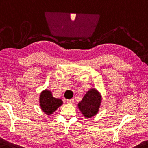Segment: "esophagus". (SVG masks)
<instances>
[{"mask_svg": "<svg viewBox=\"0 0 148 148\" xmlns=\"http://www.w3.org/2000/svg\"><path fill=\"white\" fill-rule=\"evenodd\" d=\"M67 102H68V103H74V99H68V100H67Z\"/></svg>", "mask_w": 148, "mask_h": 148, "instance_id": "esophagus-1", "label": "esophagus"}]
</instances>
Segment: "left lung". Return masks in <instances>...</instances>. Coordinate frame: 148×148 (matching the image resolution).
<instances>
[{
    "instance_id": "1",
    "label": "left lung",
    "mask_w": 148,
    "mask_h": 148,
    "mask_svg": "<svg viewBox=\"0 0 148 148\" xmlns=\"http://www.w3.org/2000/svg\"><path fill=\"white\" fill-rule=\"evenodd\" d=\"M101 100V96L97 90L90 89L78 103V108L85 118H91L97 114Z\"/></svg>"
}]
</instances>
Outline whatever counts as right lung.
<instances>
[{"mask_svg":"<svg viewBox=\"0 0 148 148\" xmlns=\"http://www.w3.org/2000/svg\"><path fill=\"white\" fill-rule=\"evenodd\" d=\"M63 103L62 99L53 97L49 90H45L40 95V105L41 109L47 115L53 114Z\"/></svg>","mask_w":148,"mask_h":148,"instance_id":"add662e5","label":"right lung"}]
</instances>
